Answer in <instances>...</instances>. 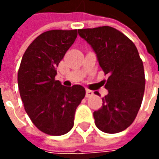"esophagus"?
Returning a JSON list of instances; mask_svg holds the SVG:
<instances>
[{
	"label": "esophagus",
	"mask_w": 159,
	"mask_h": 159,
	"mask_svg": "<svg viewBox=\"0 0 159 159\" xmlns=\"http://www.w3.org/2000/svg\"><path fill=\"white\" fill-rule=\"evenodd\" d=\"M93 91H91L89 89H86V97L87 98H89V97H91L93 95Z\"/></svg>",
	"instance_id": "34e87169"
}]
</instances>
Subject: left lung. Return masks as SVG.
Masks as SVG:
<instances>
[{
  "label": "left lung",
  "instance_id": "left-lung-1",
  "mask_svg": "<svg viewBox=\"0 0 159 159\" xmlns=\"http://www.w3.org/2000/svg\"><path fill=\"white\" fill-rule=\"evenodd\" d=\"M78 34L91 45L105 75H109L105 85L108 94L93 112L95 125L105 133H119L132 124L142 103L143 62L134 42L115 28L81 29Z\"/></svg>",
  "mask_w": 159,
  "mask_h": 159
}]
</instances>
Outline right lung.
Wrapping results in <instances>:
<instances>
[{
  "instance_id": "right-lung-1",
  "label": "right lung",
  "mask_w": 159,
  "mask_h": 159,
  "mask_svg": "<svg viewBox=\"0 0 159 159\" xmlns=\"http://www.w3.org/2000/svg\"><path fill=\"white\" fill-rule=\"evenodd\" d=\"M77 36V30H52L36 37L23 55L18 72L20 97L26 113L43 133L59 136L74 125L77 107L85 96L81 85L63 86L56 67Z\"/></svg>"
}]
</instances>
